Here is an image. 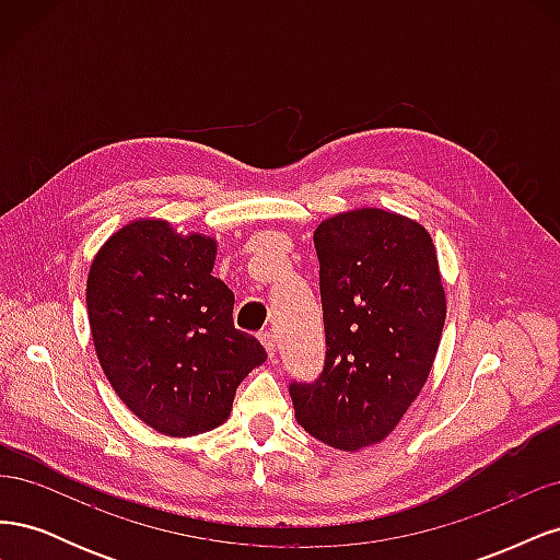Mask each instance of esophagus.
<instances>
[{
	"mask_svg": "<svg viewBox=\"0 0 560 560\" xmlns=\"http://www.w3.org/2000/svg\"><path fill=\"white\" fill-rule=\"evenodd\" d=\"M259 341L264 343V348H266V352H268V358L273 360L276 358V334L273 331H264V334H259Z\"/></svg>",
	"mask_w": 560,
	"mask_h": 560,
	"instance_id": "obj_1",
	"label": "esophagus"
}]
</instances>
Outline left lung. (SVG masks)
<instances>
[{
	"label": "left lung",
	"instance_id": "obj_1",
	"mask_svg": "<svg viewBox=\"0 0 560 560\" xmlns=\"http://www.w3.org/2000/svg\"><path fill=\"white\" fill-rule=\"evenodd\" d=\"M325 369L292 383L299 425L338 451L374 446L425 385L446 296L430 233L413 219L362 208L315 229Z\"/></svg>",
	"mask_w": 560,
	"mask_h": 560
}]
</instances>
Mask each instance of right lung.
I'll return each instance as SVG.
<instances>
[{
	"instance_id": "obj_1",
	"label": "right lung",
	"mask_w": 560,
	"mask_h": 560,
	"mask_svg": "<svg viewBox=\"0 0 560 560\" xmlns=\"http://www.w3.org/2000/svg\"><path fill=\"white\" fill-rule=\"evenodd\" d=\"M217 243L140 219L100 247L86 284L97 360L116 395L167 436L202 434L229 418L235 387L266 362L233 327V292L212 276Z\"/></svg>"
}]
</instances>
